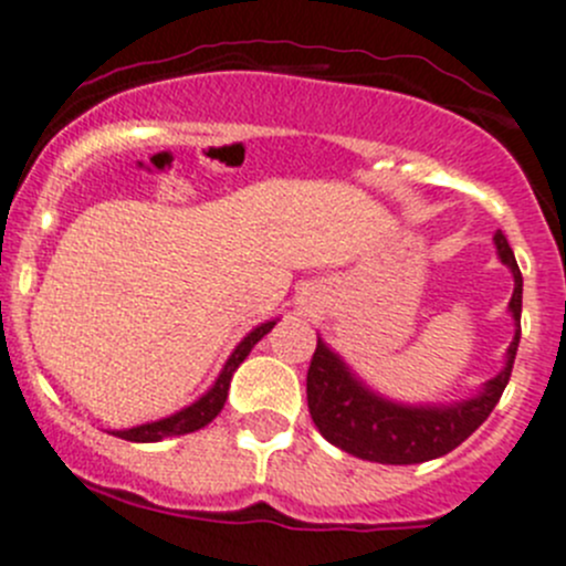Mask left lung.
<instances>
[{
	"label": "left lung",
	"instance_id": "left-lung-1",
	"mask_svg": "<svg viewBox=\"0 0 566 566\" xmlns=\"http://www.w3.org/2000/svg\"><path fill=\"white\" fill-rule=\"evenodd\" d=\"M500 262L514 273V295L511 315L516 321V335L509 346L503 371L483 385L480 394L455 405H396L385 396L374 394L348 371L346 363L318 337L313 363L307 371V405L315 427L329 443L340 447L348 455L374 463H424L452 452L467 441L500 402L514 368L516 346H520L522 315V273L503 231L494 234Z\"/></svg>",
	"mask_w": 566,
	"mask_h": 566
}]
</instances>
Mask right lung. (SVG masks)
I'll use <instances>...</instances> for the list:
<instances>
[{
	"mask_svg": "<svg viewBox=\"0 0 566 566\" xmlns=\"http://www.w3.org/2000/svg\"><path fill=\"white\" fill-rule=\"evenodd\" d=\"M273 326H276V321H268V324L256 326V329L248 332V335L242 337L240 346H237L234 352H231L229 360H226L220 377L214 379V385H211V388L200 396L198 402H192L189 408L178 410V413L167 416V419L150 421V424L130 427V430H114L111 436H119V438H125V441H136V443H153V441H164V438H172V436H187V432H195V430H200V427L209 424V421L214 419L220 410H223L226 396H229L231 377H234V371L240 368V363L251 355V348L256 346V343L262 340V337H265Z\"/></svg>",
	"mask_w": 566,
	"mask_h": 566,
	"instance_id": "add662e5",
	"label": "right lung"
}]
</instances>
